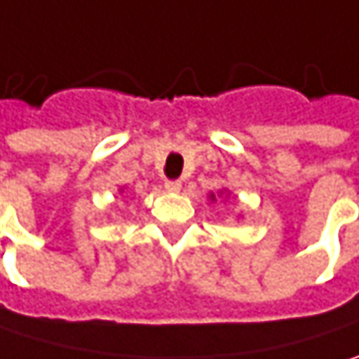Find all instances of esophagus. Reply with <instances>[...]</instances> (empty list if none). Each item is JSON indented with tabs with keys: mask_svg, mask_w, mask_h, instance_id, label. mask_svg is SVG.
Instances as JSON below:
<instances>
[{
	"mask_svg": "<svg viewBox=\"0 0 359 359\" xmlns=\"http://www.w3.org/2000/svg\"><path fill=\"white\" fill-rule=\"evenodd\" d=\"M164 189L170 193H179L180 191V180H164Z\"/></svg>",
	"mask_w": 359,
	"mask_h": 359,
	"instance_id": "esophagus-1",
	"label": "esophagus"
}]
</instances>
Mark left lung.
Listing matches in <instances>:
<instances>
[{"label": "left lung", "instance_id": "left-lung-1", "mask_svg": "<svg viewBox=\"0 0 359 359\" xmlns=\"http://www.w3.org/2000/svg\"><path fill=\"white\" fill-rule=\"evenodd\" d=\"M212 197H213V195H212Z\"/></svg>", "mask_w": 359, "mask_h": 359}]
</instances>
